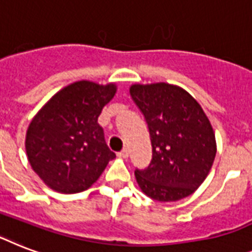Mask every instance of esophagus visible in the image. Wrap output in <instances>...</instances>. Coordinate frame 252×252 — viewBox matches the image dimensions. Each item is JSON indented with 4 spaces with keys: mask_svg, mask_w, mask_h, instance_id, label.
Listing matches in <instances>:
<instances>
[{
    "mask_svg": "<svg viewBox=\"0 0 252 252\" xmlns=\"http://www.w3.org/2000/svg\"><path fill=\"white\" fill-rule=\"evenodd\" d=\"M128 156H129V150L126 149V148H124V149L120 150V152H119V157L128 158Z\"/></svg>",
    "mask_w": 252,
    "mask_h": 252,
    "instance_id": "34e87169",
    "label": "esophagus"
}]
</instances>
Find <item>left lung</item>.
I'll return each instance as SVG.
<instances>
[{
	"instance_id": "1",
	"label": "left lung",
	"mask_w": 252,
	"mask_h": 252,
	"mask_svg": "<svg viewBox=\"0 0 252 252\" xmlns=\"http://www.w3.org/2000/svg\"><path fill=\"white\" fill-rule=\"evenodd\" d=\"M129 93L148 124L153 153L148 167L134 170L138 186L157 201L187 197L207 178L216 157L207 115L174 85H133Z\"/></svg>"
}]
</instances>
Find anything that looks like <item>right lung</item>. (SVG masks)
Wrapping results in <instances>:
<instances>
[{
  "mask_svg": "<svg viewBox=\"0 0 252 252\" xmlns=\"http://www.w3.org/2000/svg\"><path fill=\"white\" fill-rule=\"evenodd\" d=\"M115 93L114 84L78 81L53 95L32 119L26 152L33 171L48 187L61 193L85 191L116 157L98 124Z\"/></svg>",
  "mask_w": 252,
  "mask_h": 252,
  "instance_id": "1",
  "label": "right lung"
}]
</instances>
